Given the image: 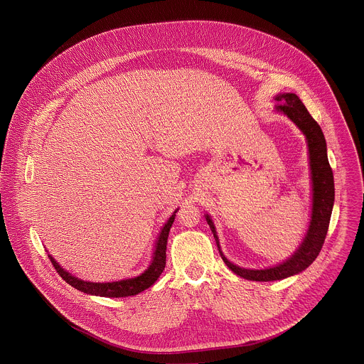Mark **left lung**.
Segmentation results:
<instances>
[{
    "mask_svg": "<svg viewBox=\"0 0 364 364\" xmlns=\"http://www.w3.org/2000/svg\"><path fill=\"white\" fill-rule=\"evenodd\" d=\"M274 100L277 102L276 110L286 114L293 123H296V126L306 136L307 144H309L312 182L311 221L301 245L289 259L279 264H274L272 267H266V269L240 267L227 259L221 252L213 220L210 218L208 214L206 215L208 224L215 238L218 252L224 260V263L235 274L254 282L282 280L307 269L319 255V251L323 245L328 227H329L333 200H335L333 173L326 156V141L319 124L312 119L307 107L296 94H279L276 95Z\"/></svg>",
    "mask_w": 364,
    "mask_h": 364,
    "instance_id": "8db88e82",
    "label": "left lung"
}]
</instances>
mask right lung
<instances>
[{
    "mask_svg": "<svg viewBox=\"0 0 364 364\" xmlns=\"http://www.w3.org/2000/svg\"><path fill=\"white\" fill-rule=\"evenodd\" d=\"M175 213L169 217V220L165 223V225L161 228V232L156 238V250L151 264L137 277L124 279L120 282H112V283H92V282H84L78 277H74L67 270H64L55 260L53 259L52 255H49V259L52 260V264L57 273L65 280L70 286L75 287L77 290L92 294V296H101V297H127V296H136L150 286L156 283L159 274L164 272L165 260H166V241L168 234L172 227V223L175 220Z\"/></svg>",
    "mask_w": 364,
    "mask_h": 364,
    "instance_id": "right-lung-1",
    "label": "right lung"
}]
</instances>
